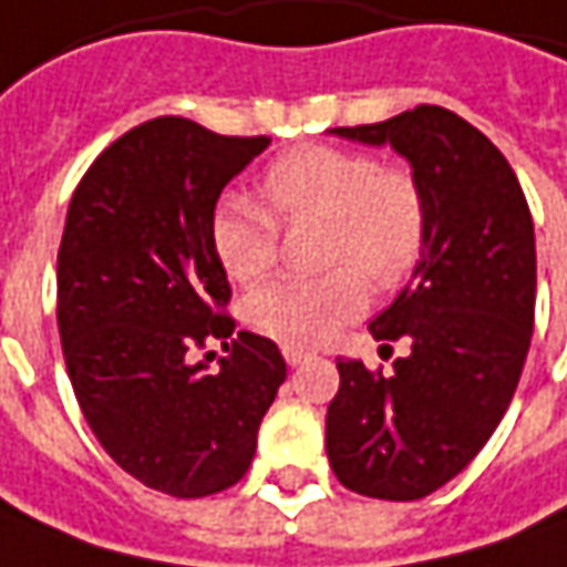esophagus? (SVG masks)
<instances>
[{"instance_id": "34e87169", "label": "esophagus", "mask_w": 567, "mask_h": 567, "mask_svg": "<svg viewBox=\"0 0 567 567\" xmlns=\"http://www.w3.org/2000/svg\"><path fill=\"white\" fill-rule=\"evenodd\" d=\"M282 354L285 361H288V367H301V363H307L313 354L310 351H303V348H298V344H282Z\"/></svg>"}]
</instances>
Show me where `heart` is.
Segmentation results:
<instances>
[{
    "label": "heart",
    "instance_id": "obj_1",
    "mask_svg": "<svg viewBox=\"0 0 567 567\" xmlns=\"http://www.w3.org/2000/svg\"><path fill=\"white\" fill-rule=\"evenodd\" d=\"M264 197L276 216L326 219L322 260L339 262L322 276H282L247 301L257 332L285 344L313 348L339 336L367 307V280L389 288L417 264L426 206L417 182L401 168H380L367 153L303 147L276 159L264 175ZM209 241L235 282H257L279 254V225L266 206L228 194L219 200Z\"/></svg>",
    "mask_w": 567,
    "mask_h": 567
}]
</instances>
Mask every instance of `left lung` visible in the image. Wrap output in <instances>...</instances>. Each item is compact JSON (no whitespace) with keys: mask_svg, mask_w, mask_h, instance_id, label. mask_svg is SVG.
I'll return each instance as SVG.
<instances>
[{"mask_svg":"<svg viewBox=\"0 0 567 567\" xmlns=\"http://www.w3.org/2000/svg\"><path fill=\"white\" fill-rule=\"evenodd\" d=\"M329 134L395 150L426 206L414 272L370 322L377 342L408 339L411 351L392 377L339 358L342 385L326 411L339 483L414 502L458 477L512 404L534 336V219L508 159L449 109Z\"/></svg>","mask_w":567,"mask_h":567,"instance_id":"left-lung-1","label":"left lung"}]
</instances>
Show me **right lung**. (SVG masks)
Masks as SVG:
<instances>
[{"mask_svg":"<svg viewBox=\"0 0 567 567\" xmlns=\"http://www.w3.org/2000/svg\"><path fill=\"white\" fill-rule=\"evenodd\" d=\"M266 147L163 115L103 150L69 204L55 317L74 399L109 458L166 496L245 477L285 382L276 342L231 336L209 241L223 187ZM206 338L229 351L216 371L193 363Z\"/></svg>","mask_w":567,"mask_h":567,"instance_id":"obj_1","label":"right lung"}]
</instances>
